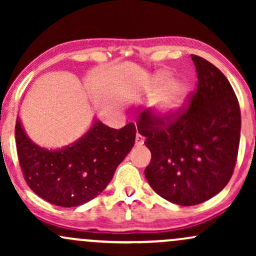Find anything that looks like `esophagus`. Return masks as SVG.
<instances>
[{
    "instance_id": "obj_1",
    "label": "esophagus",
    "mask_w": 256,
    "mask_h": 256,
    "mask_svg": "<svg viewBox=\"0 0 256 256\" xmlns=\"http://www.w3.org/2000/svg\"><path fill=\"white\" fill-rule=\"evenodd\" d=\"M143 143H144V138L140 136V134H136V146H140L143 144Z\"/></svg>"
}]
</instances>
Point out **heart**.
Listing matches in <instances>:
<instances>
[{"mask_svg":"<svg viewBox=\"0 0 256 256\" xmlns=\"http://www.w3.org/2000/svg\"><path fill=\"white\" fill-rule=\"evenodd\" d=\"M150 85L158 94L148 104L149 116L160 122H171L183 110L189 96V84L184 79L172 78L171 72L160 71L152 76Z\"/></svg>","mask_w":256,"mask_h":256,"instance_id":"1","label":"heart"}]
</instances>
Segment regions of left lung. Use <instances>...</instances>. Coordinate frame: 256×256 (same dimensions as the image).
I'll return each mask as SVG.
<instances>
[{
    "mask_svg": "<svg viewBox=\"0 0 256 256\" xmlns=\"http://www.w3.org/2000/svg\"><path fill=\"white\" fill-rule=\"evenodd\" d=\"M198 91L189 110L160 122L146 113L138 132L152 152L144 170L155 192L179 206H195L225 188L236 165L240 136L238 101L228 78L214 64L192 55Z\"/></svg>",
    "mask_w": 256,
    "mask_h": 256,
    "instance_id": "1",
    "label": "left lung"
}]
</instances>
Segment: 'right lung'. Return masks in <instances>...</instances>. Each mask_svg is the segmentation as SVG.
I'll list each match as a JSON object with an SVG mask.
<instances>
[{
    "mask_svg": "<svg viewBox=\"0 0 256 256\" xmlns=\"http://www.w3.org/2000/svg\"><path fill=\"white\" fill-rule=\"evenodd\" d=\"M134 138L132 122L116 130L95 116L88 131L71 144L48 149L28 136L19 116L16 124L18 156L26 183L40 198L60 207H77L104 192Z\"/></svg>",
    "mask_w": 256,
    "mask_h": 256,
    "instance_id": "add662e5",
    "label": "right lung"
}]
</instances>
